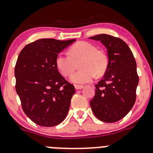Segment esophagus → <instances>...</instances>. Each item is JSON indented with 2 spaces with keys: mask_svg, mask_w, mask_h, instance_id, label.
Instances as JSON below:
<instances>
[{
  "mask_svg": "<svg viewBox=\"0 0 153 153\" xmlns=\"http://www.w3.org/2000/svg\"><path fill=\"white\" fill-rule=\"evenodd\" d=\"M74 86H75L76 90H81V89H83V87H84L82 85H75Z\"/></svg>",
  "mask_w": 153,
  "mask_h": 153,
  "instance_id": "esophagus-1",
  "label": "esophagus"
}]
</instances>
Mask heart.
Listing matches in <instances>:
<instances>
[{"mask_svg": "<svg viewBox=\"0 0 153 153\" xmlns=\"http://www.w3.org/2000/svg\"><path fill=\"white\" fill-rule=\"evenodd\" d=\"M80 60V70L73 74L70 80L74 83L82 84L93 80L97 76L106 72L108 66V58L102 51L88 42H79L68 50V55L58 54L55 60L58 70L65 76H70L77 67L76 63Z\"/></svg>", "mask_w": 153, "mask_h": 153, "instance_id": "b5f03b06", "label": "heart"}]
</instances>
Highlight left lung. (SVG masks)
<instances>
[{
  "mask_svg": "<svg viewBox=\"0 0 153 153\" xmlns=\"http://www.w3.org/2000/svg\"><path fill=\"white\" fill-rule=\"evenodd\" d=\"M90 39L100 40L106 47L109 58L103 77L95 85L90 106L97 119L115 123L126 117L136 102L139 83L136 60L129 46L120 38L99 34Z\"/></svg>",
  "mask_w": 153,
  "mask_h": 153,
  "instance_id": "left-lung-1",
  "label": "left lung"
}]
</instances>
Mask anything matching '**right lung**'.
I'll return each mask as SVG.
<instances>
[{"label": "right lung", "mask_w": 153, "mask_h": 153, "mask_svg": "<svg viewBox=\"0 0 153 153\" xmlns=\"http://www.w3.org/2000/svg\"><path fill=\"white\" fill-rule=\"evenodd\" d=\"M75 40L40 39L19 54L14 68L16 91L24 113L37 125L54 126L68 113L75 88L60 75L55 60Z\"/></svg>", "instance_id": "add662e5"}]
</instances>
